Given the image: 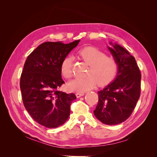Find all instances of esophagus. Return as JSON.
Listing matches in <instances>:
<instances>
[{
	"label": "esophagus",
	"instance_id": "1",
	"mask_svg": "<svg viewBox=\"0 0 157 157\" xmlns=\"http://www.w3.org/2000/svg\"><path fill=\"white\" fill-rule=\"evenodd\" d=\"M84 95V92H77L76 94V96H77V98H80L81 96H83Z\"/></svg>",
	"mask_w": 157,
	"mask_h": 157
}]
</instances>
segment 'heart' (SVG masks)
Masks as SVG:
<instances>
[{
  "mask_svg": "<svg viewBox=\"0 0 157 157\" xmlns=\"http://www.w3.org/2000/svg\"><path fill=\"white\" fill-rule=\"evenodd\" d=\"M78 56L89 65L86 77L76 78L69 83V88L73 92H82L99 86L110 84L116 77L118 65L112 56L105 55L103 52L94 46H88L78 52ZM61 72L66 78L73 76V58L67 56L61 64Z\"/></svg>",
  "mask_w": 157,
  "mask_h": 157,
  "instance_id": "obj_1",
  "label": "heart"
}]
</instances>
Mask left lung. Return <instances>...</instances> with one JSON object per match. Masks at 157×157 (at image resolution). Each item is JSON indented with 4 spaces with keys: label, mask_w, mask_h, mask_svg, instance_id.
I'll list each match as a JSON object with an SVG mask.
<instances>
[{
    "label": "left lung",
    "mask_w": 157,
    "mask_h": 157,
    "mask_svg": "<svg viewBox=\"0 0 157 157\" xmlns=\"http://www.w3.org/2000/svg\"><path fill=\"white\" fill-rule=\"evenodd\" d=\"M109 47L118 65L115 80L98 92V103L94 113L107 125L124 122L132 113L141 94V75L134 56L117 44Z\"/></svg>",
    "instance_id": "1"
}]
</instances>
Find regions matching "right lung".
I'll list each match as a JSON object with an SVG mask.
<instances>
[{
	"mask_svg": "<svg viewBox=\"0 0 157 157\" xmlns=\"http://www.w3.org/2000/svg\"><path fill=\"white\" fill-rule=\"evenodd\" d=\"M80 40L69 44L46 42L28 56L20 78L23 105L39 124L57 128L67 121L75 94L58 90L65 83L61 64Z\"/></svg>",
	"mask_w": 157,
	"mask_h": 157,
	"instance_id": "1",
	"label": "right lung"
}]
</instances>
